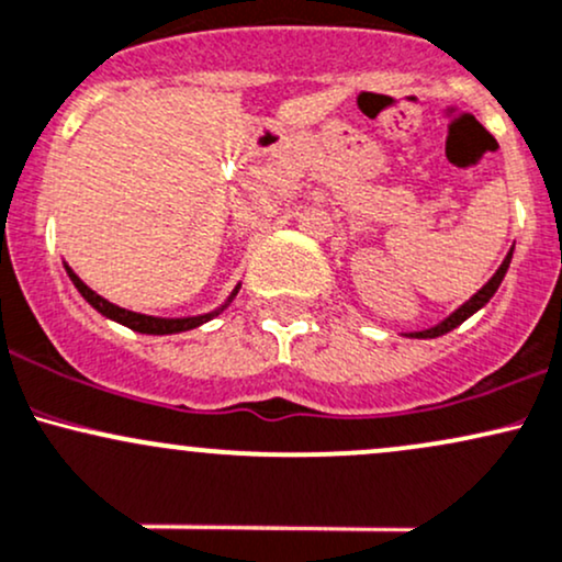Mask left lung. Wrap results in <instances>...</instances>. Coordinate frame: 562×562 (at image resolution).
I'll return each instance as SVG.
<instances>
[{"label":"left lung","instance_id":"1","mask_svg":"<svg viewBox=\"0 0 562 562\" xmlns=\"http://www.w3.org/2000/svg\"><path fill=\"white\" fill-rule=\"evenodd\" d=\"M509 260H513V249H509V255L504 257V262L499 265V270H496V273L491 276V281L485 283V286L481 289V292L472 294V297H470L468 302H464V305L459 307V311H453V313L449 315V318L440 321V324H438V326H432V329H425V331H412V334H408V337H417V339H432V337H440V334H449L451 329H457L459 324H464V321H468L472 313L481 311V307L485 305V302H488L491 297H494L496 289H499V283H502V279H504V273H507Z\"/></svg>","mask_w":562,"mask_h":562}]
</instances>
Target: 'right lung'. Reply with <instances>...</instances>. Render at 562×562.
Here are the masks:
<instances>
[{
	"label": "right lung",
	"mask_w": 562,
	"mask_h": 562,
	"mask_svg": "<svg viewBox=\"0 0 562 562\" xmlns=\"http://www.w3.org/2000/svg\"><path fill=\"white\" fill-rule=\"evenodd\" d=\"M66 273H68V279L74 281V286L79 289L81 297L90 302L94 311L103 313L105 318L116 321V324L127 326V329H132V331H140V334H180V331H188V329H196V326L206 324V321H212L220 311H225V307H228V302L236 297V292H238V286L233 289V294L228 297V302H225V305L220 307V311H214V313L193 315V318H156V315H143V313L124 311V307H119V305H113V302L103 300V297H100V294H94L92 289L87 286V283L81 281L71 268H68V265H66Z\"/></svg>",
	"instance_id": "obj_1"
}]
</instances>
